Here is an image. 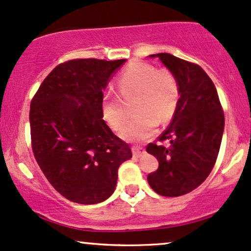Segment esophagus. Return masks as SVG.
I'll return each mask as SVG.
<instances>
[{
    "label": "esophagus",
    "mask_w": 251,
    "mask_h": 251,
    "mask_svg": "<svg viewBox=\"0 0 251 251\" xmlns=\"http://www.w3.org/2000/svg\"><path fill=\"white\" fill-rule=\"evenodd\" d=\"M132 152H133V155L134 156H141V155H144L145 153V150L143 149V147H140V146H132Z\"/></svg>",
    "instance_id": "obj_1"
}]
</instances>
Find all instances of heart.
I'll return each mask as SVG.
<instances>
[{"mask_svg":"<svg viewBox=\"0 0 251 251\" xmlns=\"http://www.w3.org/2000/svg\"><path fill=\"white\" fill-rule=\"evenodd\" d=\"M117 93H106L101 99V114L114 131H119L132 111L135 113L123 129L124 139L147 140L154 134L159 123L170 122L180 100L179 80L170 69H156L145 62L131 63L117 81Z\"/></svg>","mask_w":251,"mask_h":251,"instance_id":"b5f03b06","label":"heart"}]
</instances>
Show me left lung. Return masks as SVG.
Segmentation results:
<instances>
[{"mask_svg": "<svg viewBox=\"0 0 251 251\" xmlns=\"http://www.w3.org/2000/svg\"><path fill=\"white\" fill-rule=\"evenodd\" d=\"M179 80L180 100L173 119L146 151L159 161L149 174L152 189L162 196L185 195L207 179L221 146L225 113L213 80L203 69L171 53H156ZM167 141L169 145L162 144Z\"/></svg>", "mask_w": 251, "mask_h": 251, "instance_id": "1", "label": "left lung"}]
</instances>
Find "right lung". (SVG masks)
I'll list each match as a JSON object with an SVG mask.
<instances>
[{"label": "right lung", "mask_w": 251, "mask_h": 251, "mask_svg": "<svg viewBox=\"0 0 251 251\" xmlns=\"http://www.w3.org/2000/svg\"><path fill=\"white\" fill-rule=\"evenodd\" d=\"M126 59L60 63L30 104L35 159L51 186L72 202L95 204L116 189L118 168L131 147L102 119L101 99L111 76Z\"/></svg>", "instance_id": "obj_1"}]
</instances>
